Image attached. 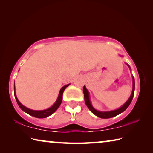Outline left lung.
Listing matches in <instances>:
<instances>
[{"mask_svg":"<svg viewBox=\"0 0 153 153\" xmlns=\"http://www.w3.org/2000/svg\"><path fill=\"white\" fill-rule=\"evenodd\" d=\"M127 66L129 67V69H131L129 65L127 64ZM133 77V90H132V93L131 94L130 97L128 99L127 102H126L124 105H123L122 107H120V108L117 109V110H112V111H97L94 109L93 105H91V101H90V98H89V93L88 91V90L86 89V86H84L83 87V93L84 94V101H85V103L87 107L88 108V109L91 110L92 112H93L94 115H96L97 116H98L99 118H110L111 117H114V116H116L118 114H120V113H122L126 109H127L129 105H130L131 102L133 95H134V91H135V80H134V77L132 76Z\"/></svg>","mask_w":153,"mask_h":153,"instance_id":"left-lung-1","label":"left lung"}]
</instances>
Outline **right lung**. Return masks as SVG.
Masks as SVG:
<instances>
[{
	"instance_id": "obj_1",
	"label": "right lung",
	"mask_w": 153,
	"mask_h": 153,
	"mask_svg": "<svg viewBox=\"0 0 153 153\" xmlns=\"http://www.w3.org/2000/svg\"><path fill=\"white\" fill-rule=\"evenodd\" d=\"M70 85V84H67V85L64 86L62 88H61L60 91V93L59 94V97L56 101V102L54 103V105H53L52 107L46 109V110H30V109H28L25 106H24L22 104L19 100L17 98V96L16 94V92H15V86H14V95H15V98L16 99L17 103H18L19 107L21 108L22 110H23L24 111H25L26 113H27L28 114L34 116L35 118H46L48 116H49L50 115H52L53 113L55 112V111L57 110L59 107L60 106V104L62 103V94H63V92L65 91V89L67 88V86H69Z\"/></svg>"
}]
</instances>
